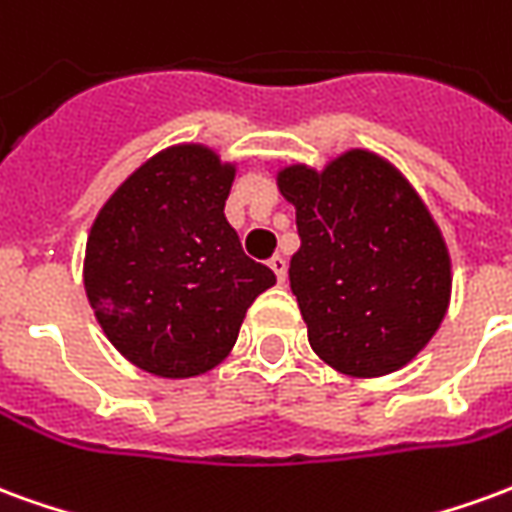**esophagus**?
<instances>
[{
  "instance_id": "34e87169",
  "label": "esophagus",
  "mask_w": 512,
  "mask_h": 512,
  "mask_svg": "<svg viewBox=\"0 0 512 512\" xmlns=\"http://www.w3.org/2000/svg\"><path fill=\"white\" fill-rule=\"evenodd\" d=\"M268 266H271V271L277 274L279 282H285V277H288V263H285V257L274 255L271 260H268Z\"/></svg>"
}]
</instances>
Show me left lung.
Segmentation results:
<instances>
[{
    "label": "left lung",
    "instance_id": "8db88e82",
    "mask_svg": "<svg viewBox=\"0 0 512 512\" xmlns=\"http://www.w3.org/2000/svg\"><path fill=\"white\" fill-rule=\"evenodd\" d=\"M301 246L290 290L315 354L337 373L389 376L439 332L452 260L439 224L400 169L351 147L315 169L277 172Z\"/></svg>",
    "mask_w": 512,
    "mask_h": 512
}]
</instances>
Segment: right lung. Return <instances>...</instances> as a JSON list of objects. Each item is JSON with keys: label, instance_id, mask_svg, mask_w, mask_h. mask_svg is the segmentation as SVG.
Returning <instances> with one entry per match:
<instances>
[{"label": "right lung", "instance_id": "obj_1", "mask_svg": "<svg viewBox=\"0 0 512 512\" xmlns=\"http://www.w3.org/2000/svg\"><path fill=\"white\" fill-rule=\"evenodd\" d=\"M235 161L200 142L158 150L95 216L84 290L106 340L158 378L208 373L277 277L244 255L224 200Z\"/></svg>", "mask_w": 512, "mask_h": 512}]
</instances>
